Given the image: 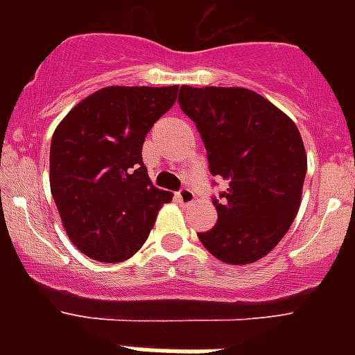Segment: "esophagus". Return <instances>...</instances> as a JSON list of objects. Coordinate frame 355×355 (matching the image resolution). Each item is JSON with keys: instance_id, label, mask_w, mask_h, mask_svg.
Masks as SVG:
<instances>
[{"instance_id": "obj_1", "label": "esophagus", "mask_w": 355, "mask_h": 355, "mask_svg": "<svg viewBox=\"0 0 355 355\" xmlns=\"http://www.w3.org/2000/svg\"><path fill=\"white\" fill-rule=\"evenodd\" d=\"M177 199H178V202H182L184 206H189V205H193L195 193L189 188H182L177 193Z\"/></svg>"}]
</instances>
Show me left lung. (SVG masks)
Masks as SVG:
<instances>
[{
	"label": "left lung",
	"mask_w": 355,
	"mask_h": 355,
	"mask_svg": "<svg viewBox=\"0 0 355 355\" xmlns=\"http://www.w3.org/2000/svg\"><path fill=\"white\" fill-rule=\"evenodd\" d=\"M178 105L199 128L210 173L228 186L214 200L216 227L199 234L200 243L225 263H254L280 243L300 208L302 136L289 116L247 88L182 86Z\"/></svg>",
	"instance_id": "left-lung-1"
}]
</instances>
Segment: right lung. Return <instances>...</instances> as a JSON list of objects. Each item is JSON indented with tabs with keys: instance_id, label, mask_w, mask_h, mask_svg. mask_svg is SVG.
Instances as JSON below:
<instances>
[{
	"instance_id": "1",
	"label": "right lung",
	"mask_w": 355,
	"mask_h": 355,
	"mask_svg": "<svg viewBox=\"0 0 355 355\" xmlns=\"http://www.w3.org/2000/svg\"><path fill=\"white\" fill-rule=\"evenodd\" d=\"M178 86H108L58 123L49 184L75 247L103 263L138 252L173 193L153 186L141 160L145 136L177 101Z\"/></svg>"
}]
</instances>
